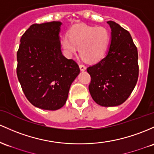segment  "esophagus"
<instances>
[{
    "mask_svg": "<svg viewBox=\"0 0 154 154\" xmlns=\"http://www.w3.org/2000/svg\"><path fill=\"white\" fill-rule=\"evenodd\" d=\"M79 66H80V70L82 71V72H83V71H85V69H86V67L85 66H84V65H82V64H80V65Z\"/></svg>",
    "mask_w": 154,
    "mask_h": 154,
    "instance_id": "1",
    "label": "esophagus"
}]
</instances>
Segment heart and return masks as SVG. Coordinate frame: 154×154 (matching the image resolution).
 Masks as SVG:
<instances>
[{
	"instance_id": "1",
	"label": "heart",
	"mask_w": 154,
	"mask_h": 154,
	"mask_svg": "<svg viewBox=\"0 0 154 154\" xmlns=\"http://www.w3.org/2000/svg\"><path fill=\"white\" fill-rule=\"evenodd\" d=\"M109 33L105 28L87 25L74 26L61 39V45L66 55L72 57L77 52L82 59L94 63L102 58L109 45Z\"/></svg>"
}]
</instances>
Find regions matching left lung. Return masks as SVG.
Listing matches in <instances>:
<instances>
[{
  "label": "left lung",
  "mask_w": 154,
  "mask_h": 154,
  "mask_svg": "<svg viewBox=\"0 0 154 154\" xmlns=\"http://www.w3.org/2000/svg\"><path fill=\"white\" fill-rule=\"evenodd\" d=\"M107 55L87 69L91 80L89 91L96 104L115 107L123 104L134 90L138 79L137 49L129 32L113 21Z\"/></svg>",
  "instance_id": "8db88e82"
}]
</instances>
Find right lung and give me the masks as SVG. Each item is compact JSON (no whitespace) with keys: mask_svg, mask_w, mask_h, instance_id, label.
Returning a JSON list of instances; mask_svg holds the SVG:
<instances>
[{"mask_svg":"<svg viewBox=\"0 0 154 154\" xmlns=\"http://www.w3.org/2000/svg\"><path fill=\"white\" fill-rule=\"evenodd\" d=\"M60 22L30 25L20 39L17 53L18 80L35 107L56 110L66 104L79 66L61 52Z\"/></svg>","mask_w":154,"mask_h":154,"instance_id":"1","label":"right lung"}]
</instances>
